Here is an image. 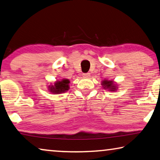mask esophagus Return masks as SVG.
I'll use <instances>...</instances> for the list:
<instances>
[{"instance_id": "obj_1", "label": "esophagus", "mask_w": 160, "mask_h": 160, "mask_svg": "<svg viewBox=\"0 0 160 160\" xmlns=\"http://www.w3.org/2000/svg\"><path fill=\"white\" fill-rule=\"evenodd\" d=\"M82 76L84 78H90V73H83L82 74Z\"/></svg>"}]
</instances>
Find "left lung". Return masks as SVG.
Returning <instances> with one entry per match:
<instances>
[{"mask_svg":"<svg viewBox=\"0 0 160 160\" xmlns=\"http://www.w3.org/2000/svg\"><path fill=\"white\" fill-rule=\"evenodd\" d=\"M101 85L103 89L108 90V91H111V92L116 91V90H117V89L118 88L117 83L116 82H114L113 80H108L106 79L102 80Z\"/></svg>","mask_w":160,"mask_h":160,"instance_id":"left-lung-1","label":"left lung"}]
</instances>
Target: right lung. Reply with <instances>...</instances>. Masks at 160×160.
Listing matches in <instances>:
<instances>
[{"mask_svg":"<svg viewBox=\"0 0 160 160\" xmlns=\"http://www.w3.org/2000/svg\"><path fill=\"white\" fill-rule=\"evenodd\" d=\"M70 80L68 79H62L61 80H57L54 84L48 85L49 92L52 94H61L65 92L70 89Z\"/></svg>","mask_w":160,"mask_h":160,"instance_id":"1","label":"right lung"}]
</instances>
